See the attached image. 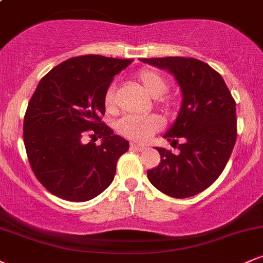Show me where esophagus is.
<instances>
[{
  "mask_svg": "<svg viewBox=\"0 0 263 263\" xmlns=\"http://www.w3.org/2000/svg\"><path fill=\"white\" fill-rule=\"evenodd\" d=\"M147 147L142 146V144H137V143H131V149H135V151H140V152H142V151L146 149Z\"/></svg>",
  "mask_w": 263,
  "mask_h": 263,
  "instance_id": "1",
  "label": "esophagus"
}]
</instances>
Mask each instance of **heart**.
Here are the masks:
<instances>
[{"label":"heart","mask_w":263,"mask_h":263,"mask_svg":"<svg viewBox=\"0 0 263 263\" xmlns=\"http://www.w3.org/2000/svg\"><path fill=\"white\" fill-rule=\"evenodd\" d=\"M140 85L143 90L152 98H157V104L161 106L163 110H170L172 106V100L170 98L161 96L167 89L168 84L165 78L158 71L152 70V69H142L136 75ZM104 104L107 111H112L116 102H115V87L110 86L106 90L104 96ZM161 127V120L155 115H148V116H125L119 121L117 128L125 137L131 138L136 142H146L148 138L158 131Z\"/></svg>","instance_id":"obj_1"}]
</instances>
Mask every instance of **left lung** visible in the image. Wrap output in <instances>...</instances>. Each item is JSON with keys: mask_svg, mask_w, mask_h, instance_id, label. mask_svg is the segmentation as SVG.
Listing matches in <instances>:
<instances>
[{"mask_svg": "<svg viewBox=\"0 0 263 263\" xmlns=\"http://www.w3.org/2000/svg\"><path fill=\"white\" fill-rule=\"evenodd\" d=\"M167 70L182 91V105L163 135L178 146L174 155L156 147L161 163L147 171L149 182L172 198L197 195L218 179L236 142V104L218 71L201 60L183 57L140 59Z\"/></svg>", "mask_w": 263, "mask_h": 263, "instance_id": "obj_1", "label": "left lung"}]
</instances>
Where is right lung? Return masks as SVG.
I'll use <instances>...</instances> for the list:
<instances>
[{
	"label": "right lung",
	"instance_id": "obj_1",
	"mask_svg": "<svg viewBox=\"0 0 263 263\" xmlns=\"http://www.w3.org/2000/svg\"><path fill=\"white\" fill-rule=\"evenodd\" d=\"M132 59L83 55L53 68L39 81L27 107L23 140L33 173L57 197L87 201L112 183L128 141L101 122L104 96ZM87 132L103 138L85 145Z\"/></svg>",
	"mask_w": 263,
	"mask_h": 263
}]
</instances>
